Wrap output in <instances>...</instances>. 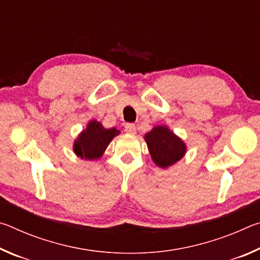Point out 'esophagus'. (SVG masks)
<instances>
[{"instance_id":"1","label":"esophagus","mask_w":260,"mask_h":260,"mask_svg":"<svg viewBox=\"0 0 260 260\" xmlns=\"http://www.w3.org/2000/svg\"><path fill=\"white\" fill-rule=\"evenodd\" d=\"M125 131H126L128 134H135L136 127H135L134 124H131V122H128V124L125 125Z\"/></svg>"}]
</instances>
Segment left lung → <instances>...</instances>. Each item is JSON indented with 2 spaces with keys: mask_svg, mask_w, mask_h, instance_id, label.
Masks as SVG:
<instances>
[{
  "mask_svg": "<svg viewBox=\"0 0 260 260\" xmlns=\"http://www.w3.org/2000/svg\"><path fill=\"white\" fill-rule=\"evenodd\" d=\"M146 141L153 161L165 169L181 159L186 146L167 127L157 126L146 135Z\"/></svg>",
  "mask_w": 260,
  "mask_h": 260,
  "instance_id": "obj_1",
  "label": "left lung"
}]
</instances>
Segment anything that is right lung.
<instances>
[{"label": "right lung", "instance_id": "right-lung-1", "mask_svg": "<svg viewBox=\"0 0 260 260\" xmlns=\"http://www.w3.org/2000/svg\"><path fill=\"white\" fill-rule=\"evenodd\" d=\"M116 128H104L101 122L93 120L79 135L74 143V152L85 159H98L109 146L110 141L118 134Z\"/></svg>", "mask_w": 260, "mask_h": 260}]
</instances>
